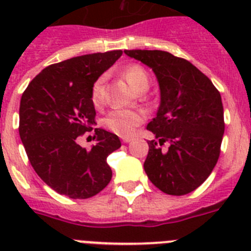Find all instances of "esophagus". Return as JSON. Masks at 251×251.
Segmentation results:
<instances>
[{
	"label": "esophagus",
	"mask_w": 251,
	"mask_h": 251,
	"mask_svg": "<svg viewBox=\"0 0 251 251\" xmlns=\"http://www.w3.org/2000/svg\"><path fill=\"white\" fill-rule=\"evenodd\" d=\"M122 141H123L124 143H129V142L132 141V138H129V137H123V138H122Z\"/></svg>",
	"instance_id": "esophagus-1"
}]
</instances>
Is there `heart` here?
I'll use <instances>...</instances> for the list:
<instances>
[{
	"label": "heart",
	"instance_id": "1",
	"mask_svg": "<svg viewBox=\"0 0 251 251\" xmlns=\"http://www.w3.org/2000/svg\"><path fill=\"white\" fill-rule=\"evenodd\" d=\"M128 83L138 92H145L150 86V75L143 66L132 64L123 72ZM90 98L97 108L105 101V75H100L94 80L90 92ZM146 119V113L141 109H126L114 108L105 115L103 123L109 130L118 136L128 137Z\"/></svg>",
	"mask_w": 251,
	"mask_h": 251
}]
</instances>
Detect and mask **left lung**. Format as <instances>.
<instances>
[{
	"label": "left lung",
	"instance_id": "obj_1",
	"mask_svg": "<svg viewBox=\"0 0 251 251\" xmlns=\"http://www.w3.org/2000/svg\"><path fill=\"white\" fill-rule=\"evenodd\" d=\"M152 68L161 90L157 117L147 129L145 171L162 192L182 196L206 181L220 156L225 123L221 95L212 81L190 61L161 50H126ZM170 143L167 151L159 145Z\"/></svg>",
	"mask_w": 251,
	"mask_h": 251
}]
</instances>
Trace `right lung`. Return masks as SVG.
Here are the masks:
<instances>
[{
    "mask_svg": "<svg viewBox=\"0 0 251 251\" xmlns=\"http://www.w3.org/2000/svg\"><path fill=\"white\" fill-rule=\"evenodd\" d=\"M122 54L97 52L49 65L22 94L20 138L35 172L57 194L89 199L112 179L106 157L121 147L118 136L95 128L97 143L92 150L80 148L77 141L94 129L93 83Z\"/></svg>",
    "mask_w": 251,
    "mask_h": 251,
    "instance_id": "1",
    "label": "right lung"
}]
</instances>
